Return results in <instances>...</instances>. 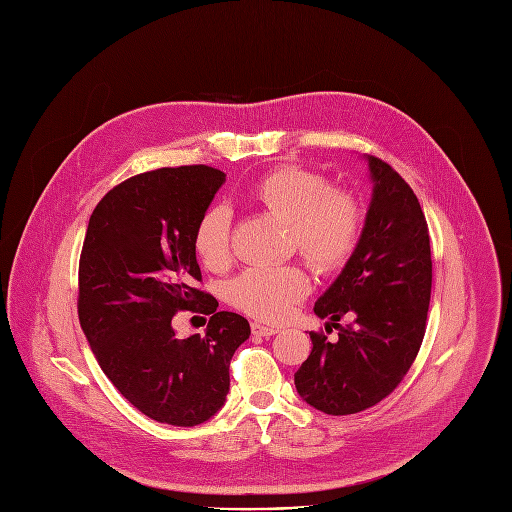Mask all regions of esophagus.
Here are the masks:
<instances>
[{"label": "esophagus", "instance_id": "1", "mask_svg": "<svg viewBox=\"0 0 512 512\" xmlns=\"http://www.w3.org/2000/svg\"><path fill=\"white\" fill-rule=\"evenodd\" d=\"M277 332H279V328H274V326H264L260 322L252 324V334L254 336H274Z\"/></svg>", "mask_w": 512, "mask_h": 512}]
</instances>
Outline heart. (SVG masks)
Wrapping results in <instances>:
<instances>
[{
    "label": "heart",
    "instance_id": "1",
    "mask_svg": "<svg viewBox=\"0 0 512 512\" xmlns=\"http://www.w3.org/2000/svg\"><path fill=\"white\" fill-rule=\"evenodd\" d=\"M250 201L289 223L293 250L322 274L342 268L355 254L363 231V207L355 194L332 188V182L311 170L277 168L264 174L248 192ZM192 246L211 270L229 266L231 219L221 205L207 209L194 227ZM309 291V277L299 264L254 266L229 287L235 307L264 322H281Z\"/></svg>",
    "mask_w": 512,
    "mask_h": 512
}]
</instances>
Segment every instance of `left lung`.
<instances>
[{"instance_id":"8db88e82","label":"left lung","mask_w":512,"mask_h":512,"mask_svg":"<svg viewBox=\"0 0 512 512\" xmlns=\"http://www.w3.org/2000/svg\"><path fill=\"white\" fill-rule=\"evenodd\" d=\"M367 162L373 199L359 246L313 307L338 338L309 332L313 348L295 373L299 396L332 416L363 412L400 385L420 350L430 303V238L416 194L379 157ZM344 315L353 322L340 327Z\"/></svg>"}]
</instances>
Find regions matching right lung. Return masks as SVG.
Returning <instances> with one entry per match:
<instances>
[{"label":"right lung","instance_id":"add662e5","mask_svg":"<svg viewBox=\"0 0 512 512\" xmlns=\"http://www.w3.org/2000/svg\"><path fill=\"white\" fill-rule=\"evenodd\" d=\"M225 174L211 166L137 174L96 205L80 256L77 316L104 375L151 420L196 426L215 416L229 391L233 352L250 338L240 313L219 311L196 289L201 268L194 227ZM178 310L211 315L206 336L182 341Z\"/></svg>","mask_w":512,"mask_h":512}]
</instances>
